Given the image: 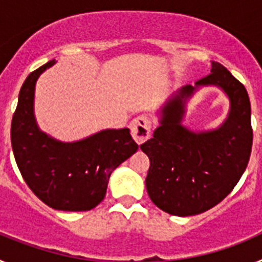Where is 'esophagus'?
I'll return each instance as SVG.
<instances>
[{
    "label": "esophagus",
    "mask_w": 262,
    "mask_h": 262,
    "mask_svg": "<svg viewBox=\"0 0 262 262\" xmlns=\"http://www.w3.org/2000/svg\"><path fill=\"white\" fill-rule=\"evenodd\" d=\"M151 119L147 115H139L131 122V135L138 144H143L151 136Z\"/></svg>",
    "instance_id": "obj_1"
}]
</instances>
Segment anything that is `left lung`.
<instances>
[{"mask_svg":"<svg viewBox=\"0 0 262 262\" xmlns=\"http://www.w3.org/2000/svg\"><path fill=\"white\" fill-rule=\"evenodd\" d=\"M215 84L230 98V113L216 130L194 133L182 126L186 101L200 86ZM253 142L251 102L244 85L216 61L211 73L186 85L161 110L154 138L140 145L149 157L148 195L177 216L201 214L232 191L248 165Z\"/></svg>","mask_w":262,"mask_h":262,"instance_id":"8db88e82","label":"left lung"}]
</instances>
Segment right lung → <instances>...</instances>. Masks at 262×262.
I'll list each match as a JSON object with an SVG mask.
<instances>
[{"mask_svg": "<svg viewBox=\"0 0 262 262\" xmlns=\"http://www.w3.org/2000/svg\"><path fill=\"white\" fill-rule=\"evenodd\" d=\"M53 64L31 72L23 82L11 120V147L23 180L41 202L61 211H88L102 202L113 170L139 147L128 128L103 129L73 143L40 131L34 117L35 84Z\"/></svg>", "mask_w": 262, "mask_h": 262, "instance_id": "add662e5", "label": "right lung"}]
</instances>
